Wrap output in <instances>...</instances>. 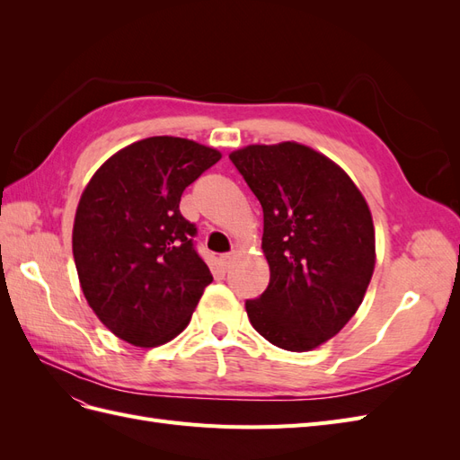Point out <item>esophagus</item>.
I'll return each mask as SVG.
<instances>
[{
	"label": "esophagus",
	"mask_w": 460,
	"mask_h": 460,
	"mask_svg": "<svg viewBox=\"0 0 460 460\" xmlns=\"http://www.w3.org/2000/svg\"><path fill=\"white\" fill-rule=\"evenodd\" d=\"M234 259H235V253H222V255L218 257L220 264H222V267H225V269H230V267H232Z\"/></svg>",
	"instance_id": "34e87169"
}]
</instances>
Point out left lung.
I'll return each instance as SVG.
<instances>
[{"label": "left lung", "mask_w": 460, "mask_h": 460, "mask_svg": "<svg viewBox=\"0 0 460 460\" xmlns=\"http://www.w3.org/2000/svg\"><path fill=\"white\" fill-rule=\"evenodd\" d=\"M262 207L269 288L249 323L286 351H311L349 323L376 264L368 203L340 164L297 142L230 153Z\"/></svg>", "instance_id": "1"}]
</instances>
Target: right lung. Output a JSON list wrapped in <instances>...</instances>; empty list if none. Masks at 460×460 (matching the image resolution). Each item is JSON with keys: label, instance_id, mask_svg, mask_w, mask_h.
I'll return each instance as SVG.
<instances>
[{"label": "right lung", "instance_id": "1", "mask_svg": "<svg viewBox=\"0 0 460 460\" xmlns=\"http://www.w3.org/2000/svg\"><path fill=\"white\" fill-rule=\"evenodd\" d=\"M222 153L153 136L111 155L76 207L73 255L82 294L122 341L157 347L188 324L213 276L180 215L184 190Z\"/></svg>", "mask_w": 460, "mask_h": 460}]
</instances>
